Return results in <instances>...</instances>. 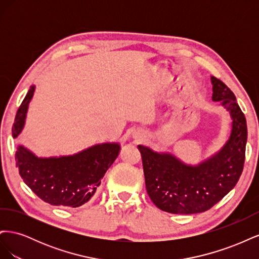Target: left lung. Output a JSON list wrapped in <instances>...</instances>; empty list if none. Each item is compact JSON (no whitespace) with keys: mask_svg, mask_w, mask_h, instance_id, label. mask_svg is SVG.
<instances>
[{"mask_svg":"<svg viewBox=\"0 0 259 259\" xmlns=\"http://www.w3.org/2000/svg\"><path fill=\"white\" fill-rule=\"evenodd\" d=\"M213 100L230 112L232 130L225 146L197 166L187 165L169 153L139 145L146 189L155 206L171 214L203 213L229 193L242 174L247 126L236 96L223 81L210 77Z\"/></svg>","mask_w":259,"mask_h":259,"instance_id":"1","label":"left lung"}]
</instances>
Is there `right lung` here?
<instances>
[{"mask_svg":"<svg viewBox=\"0 0 259 259\" xmlns=\"http://www.w3.org/2000/svg\"><path fill=\"white\" fill-rule=\"evenodd\" d=\"M34 93L31 86L18 108L12 127L16 138L23 128L28 106ZM120 152L119 144L95 145L68 156L37 158L27 148L19 146L15 159L25 184L44 202L56 206L79 207L96 192L101 178Z\"/></svg>","mask_w":259,"mask_h":259,"instance_id":"right-lung-1","label":"right lung"}]
</instances>
